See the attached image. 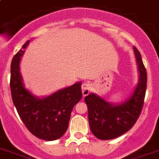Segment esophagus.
<instances>
[{
    "mask_svg": "<svg viewBox=\"0 0 159 159\" xmlns=\"http://www.w3.org/2000/svg\"><path fill=\"white\" fill-rule=\"evenodd\" d=\"M91 84L89 83H84L82 84V92L84 96H87L89 94L91 91Z\"/></svg>",
    "mask_w": 159,
    "mask_h": 159,
    "instance_id": "34e87169",
    "label": "esophagus"
}]
</instances>
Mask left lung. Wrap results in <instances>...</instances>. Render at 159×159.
<instances>
[{"label": "left lung", "instance_id": "8db88e82", "mask_svg": "<svg viewBox=\"0 0 159 159\" xmlns=\"http://www.w3.org/2000/svg\"><path fill=\"white\" fill-rule=\"evenodd\" d=\"M139 80L132 95L119 104L106 101L91 93L84 98L88 108L90 129L98 139L107 140L121 136L135 125L143 108L147 88V71L141 54L135 46Z\"/></svg>", "mask_w": 159, "mask_h": 159}]
</instances>
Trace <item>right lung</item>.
Segmentation results:
<instances>
[{
  "instance_id": "obj_1",
  "label": "right lung",
  "mask_w": 159,
  "mask_h": 159,
  "mask_svg": "<svg viewBox=\"0 0 159 159\" xmlns=\"http://www.w3.org/2000/svg\"><path fill=\"white\" fill-rule=\"evenodd\" d=\"M30 40L12 58L11 64V98L20 118L34 136L53 141L61 137L68 129L74 106L82 98L81 82L61 89L46 97L39 98L23 84L20 64Z\"/></svg>"
}]
</instances>
